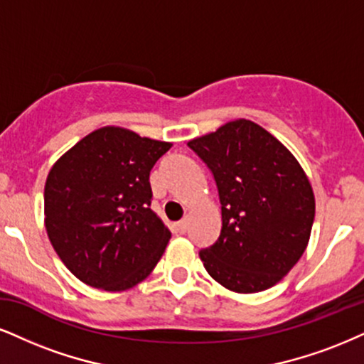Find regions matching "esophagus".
<instances>
[{
  "instance_id": "34e87169",
  "label": "esophagus",
  "mask_w": 364,
  "mask_h": 364,
  "mask_svg": "<svg viewBox=\"0 0 364 364\" xmlns=\"http://www.w3.org/2000/svg\"><path fill=\"white\" fill-rule=\"evenodd\" d=\"M173 228H175V231H177V232H181V235H183V232L187 231V228H189V219H187V218L181 219V221L173 224Z\"/></svg>"
}]
</instances>
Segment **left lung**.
Returning <instances> with one entry per match:
<instances>
[{"mask_svg":"<svg viewBox=\"0 0 364 364\" xmlns=\"http://www.w3.org/2000/svg\"><path fill=\"white\" fill-rule=\"evenodd\" d=\"M221 203V232L199 257L223 287L255 294L280 282L307 248L316 200L306 172L267 129L248 119L191 140Z\"/></svg>","mask_w":364,"mask_h":364,"instance_id":"left-lung-1","label":"left lung"}]
</instances>
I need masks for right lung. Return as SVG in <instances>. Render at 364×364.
I'll return each mask as SVG.
<instances>
[{"label": "right lung", "instance_id": "right-lung-1", "mask_svg": "<svg viewBox=\"0 0 364 364\" xmlns=\"http://www.w3.org/2000/svg\"><path fill=\"white\" fill-rule=\"evenodd\" d=\"M170 146L106 127L52 167L43 192L45 228L58 258L80 282L127 290L159 263L170 231L150 209V172Z\"/></svg>", "mask_w": 364, "mask_h": 364}]
</instances>
